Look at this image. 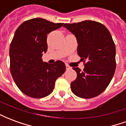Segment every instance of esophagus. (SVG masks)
Segmentation results:
<instances>
[{
	"instance_id": "34e87169",
	"label": "esophagus",
	"mask_w": 126,
	"mask_h": 126,
	"mask_svg": "<svg viewBox=\"0 0 126 126\" xmlns=\"http://www.w3.org/2000/svg\"><path fill=\"white\" fill-rule=\"evenodd\" d=\"M65 66H66V69H71V67L69 65H67V64H66Z\"/></svg>"
}]
</instances>
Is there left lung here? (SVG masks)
Wrapping results in <instances>:
<instances>
[{
  "mask_svg": "<svg viewBox=\"0 0 126 126\" xmlns=\"http://www.w3.org/2000/svg\"><path fill=\"white\" fill-rule=\"evenodd\" d=\"M63 26L75 35L78 55L86 62L83 71L73 67L77 78L71 83V91L82 98L97 96L108 86L116 68V50L111 33L104 25L94 21Z\"/></svg>",
  "mask_w": 126,
  "mask_h": 126,
  "instance_id": "obj_1",
  "label": "left lung"
}]
</instances>
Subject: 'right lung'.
I'll use <instances>...</instances> for the list:
<instances>
[{
  "mask_svg": "<svg viewBox=\"0 0 126 126\" xmlns=\"http://www.w3.org/2000/svg\"><path fill=\"white\" fill-rule=\"evenodd\" d=\"M63 25L34 18L24 21L15 31L10 45V70L19 89L28 96L40 98L49 95L55 81L65 71L63 61L50 65L42 59L48 48L47 34Z\"/></svg>",
  "mask_w": 126,
  "mask_h": 126,
  "instance_id": "right-lung-1",
  "label": "right lung"
}]
</instances>
